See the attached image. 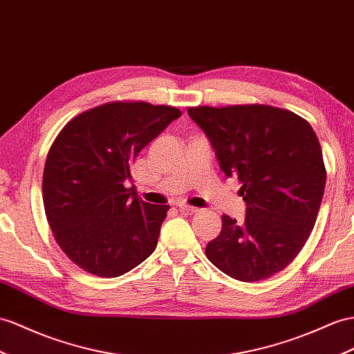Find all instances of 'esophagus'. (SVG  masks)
Segmentation results:
<instances>
[{"label": "esophagus", "instance_id": "34e87169", "mask_svg": "<svg viewBox=\"0 0 354 354\" xmlns=\"http://www.w3.org/2000/svg\"><path fill=\"white\" fill-rule=\"evenodd\" d=\"M178 207H179V211H180V212H188V214L198 212V207H196V206H189V205H187V203H179V205H178Z\"/></svg>", "mask_w": 354, "mask_h": 354}]
</instances>
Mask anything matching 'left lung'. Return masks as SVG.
<instances>
[{"label":"left lung","mask_w":354,"mask_h":354,"mask_svg":"<svg viewBox=\"0 0 354 354\" xmlns=\"http://www.w3.org/2000/svg\"><path fill=\"white\" fill-rule=\"evenodd\" d=\"M225 176H236L245 221L223 215L206 257L234 279L260 281L292 263L311 234L324 193L319 139L299 115L268 104L189 107Z\"/></svg>","instance_id":"8db88e82"}]
</instances>
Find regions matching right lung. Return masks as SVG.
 I'll return each instance as SVG.
<instances>
[{
  "instance_id": "add662e5",
  "label": "right lung",
  "mask_w": 354,
  "mask_h": 354,
  "mask_svg": "<svg viewBox=\"0 0 354 354\" xmlns=\"http://www.w3.org/2000/svg\"><path fill=\"white\" fill-rule=\"evenodd\" d=\"M171 106L113 102L75 116L59 131L43 171V205L53 238L79 268L124 275L157 247L169 205L136 193L139 152L179 118Z\"/></svg>"
}]
</instances>
